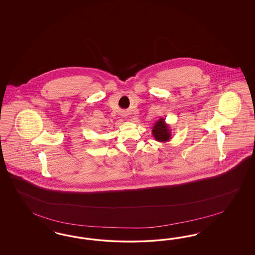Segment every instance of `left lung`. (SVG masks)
I'll return each instance as SVG.
<instances>
[{"mask_svg": "<svg viewBox=\"0 0 255 255\" xmlns=\"http://www.w3.org/2000/svg\"><path fill=\"white\" fill-rule=\"evenodd\" d=\"M151 133L156 141L165 143V142H168L171 139L172 132H171L169 125L165 123V120L161 118L158 121H156V123L152 127Z\"/></svg>", "mask_w": 255, "mask_h": 255, "instance_id": "1", "label": "left lung"}]
</instances>
